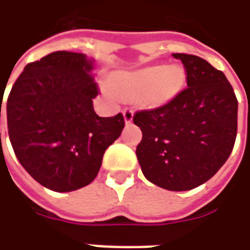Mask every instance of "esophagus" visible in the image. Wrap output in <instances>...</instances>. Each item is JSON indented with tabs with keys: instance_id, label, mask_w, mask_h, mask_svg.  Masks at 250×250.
I'll return each mask as SVG.
<instances>
[{
	"instance_id": "1",
	"label": "esophagus",
	"mask_w": 250,
	"mask_h": 250,
	"mask_svg": "<svg viewBox=\"0 0 250 250\" xmlns=\"http://www.w3.org/2000/svg\"><path fill=\"white\" fill-rule=\"evenodd\" d=\"M123 118H125V125H131L132 123V119H134V111L130 110V108H125L123 111Z\"/></svg>"
}]
</instances>
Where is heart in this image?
Instances as JSON below:
<instances>
[{
	"mask_svg": "<svg viewBox=\"0 0 250 250\" xmlns=\"http://www.w3.org/2000/svg\"><path fill=\"white\" fill-rule=\"evenodd\" d=\"M186 83V70L179 64H149L134 70H118L108 77V84L116 97L125 101L136 99L148 108L169 104L179 97Z\"/></svg>",
	"mask_w": 250,
	"mask_h": 250,
	"instance_id": "heart-1",
	"label": "heart"
}]
</instances>
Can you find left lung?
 I'll list each match as a JSON object with an SVG mask.
<instances>
[{
    "label": "left lung",
    "instance_id": "8db88e82",
    "mask_svg": "<svg viewBox=\"0 0 250 250\" xmlns=\"http://www.w3.org/2000/svg\"><path fill=\"white\" fill-rule=\"evenodd\" d=\"M173 57L186 67L188 88L167 106L135 114L143 132L136 156L148 182L189 191L208 182L229 158L238 103L223 71L197 55Z\"/></svg>",
    "mask_w": 250,
    "mask_h": 250
}]
</instances>
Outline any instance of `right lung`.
<instances>
[{
    "instance_id": "obj_1",
    "label": "right lung",
    "mask_w": 250,
    "mask_h": 250,
    "mask_svg": "<svg viewBox=\"0 0 250 250\" xmlns=\"http://www.w3.org/2000/svg\"><path fill=\"white\" fill-rule=\"evenodd\" d=\"M94 66L95 59L86 54L54 51L26 64L7 98V130L17 159L51 191L88 186L125 127L122 114H95Z\"/></svg>"
}]
</instances>
